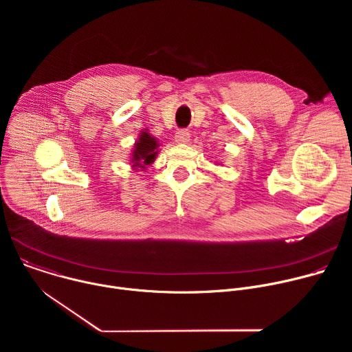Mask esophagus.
<instances>
[{
    "mask_svg": "<svg viewBox=\"0 0 352 352\" xmlns=\"http://www.w3.org/2000/svg\"><path fill=\"white\" fill-rule=\"evenodd\" d=\"M189 138H190V133L186 129H178L175 132V142H178V143H186L189 140Z\"/></svg>",
    "mask_w": 352,
    "mask_h": 352,
    "instance_id": "esophagus-1",
    "label": "esophagus"
}]
</instances>
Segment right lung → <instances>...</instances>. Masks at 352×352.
Here are the masks:
<instances>
[{
	"instance_id": "1",
	"label": "right lung",
	"mask_w": 352,
	"mask_h": 352,
	"mask_svg": "<svg viewBox=\"0 0 352 352\" xmlns=\"http://www.w3.org/2000/svg\"><path fill=\"white\" fill-rule=\"evenodd\" d=\"M157 146L159 144H157L155 138L150 136L147 132H143L140 135L139 140L136 142L135 150H133V153H132V157H133L132 162L135 163L133 166L143 167L141 166L142 164L144 166H147L150 163H153V160L156 159V155H157V152H156ZM139 162L141 163L140 165L138 164Z\"/></svg>"
}]
</instances>
